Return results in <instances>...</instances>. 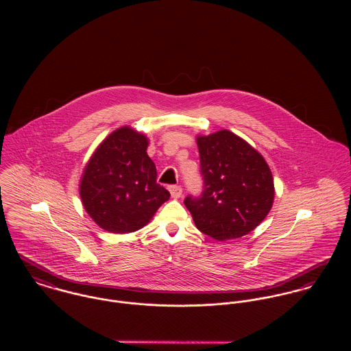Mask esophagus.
Returning a JSON list of instances; mask_svg holds the SVG:
<instances>
[{
    "mask_svg": "<svg viewBox=\"0 0 351 351\" xmlns=\"http://www.w3.org/2000/svg\"><path fill=\"white\" fill-rule=\"evenodd\" d=\"M169 192L173 199H180L182 196V188L181 186H170Z\"/></svg>",
    "mask_w": 351,
    "mask_h": 351,
    "instance_id": "34e87169",
    "label": "esophagus"
}]
</instances>
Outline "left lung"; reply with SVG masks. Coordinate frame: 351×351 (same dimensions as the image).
<instances>
[{"mask_svg":"<svg viewBox=\"0 0 351 351\" xmlns=\"http://www.w3.org/2000/svg\"><path fill=\"white\" fill-rule=\"evenodd\" d=\"M196 143L204 192L185 200L196 227L220 242L247 235L273 206L274 180L267 162L228 130L197 135Z\"/></svg>","mask_w":351,"mask_h":351,"instance_id":"left-lung-1","label":"left lung"}]
</instances>
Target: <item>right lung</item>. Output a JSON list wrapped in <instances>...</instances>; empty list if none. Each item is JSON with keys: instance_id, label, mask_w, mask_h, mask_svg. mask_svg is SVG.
<instances>
[{"instance_id": "obj_1", "label": "right lung", "mask_w": 351, "mask_h": 351, "mask_svg": "<svg viewBox=\"0 0 351 351\" xmlns=\"http://www.w3.org/2000/svg\"><path fill=\"white\" fill-rule=\"evenodd\" d=\"M149 138L130 125L109 134L89 158L80 197L92 220L108 232L128 234L150 223L170 193L156 184Z\"/></svg>"}]
</instances>
